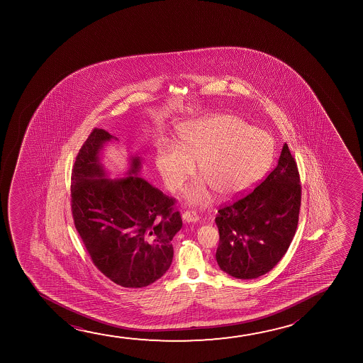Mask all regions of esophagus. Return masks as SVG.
<instances>
[{
  "instance_id": "1",
  "label": "esophagus",
  "mask_w": 363,
  "mask_h": 363,
  "mask_svg": "<svg viewBox=\"0 0 363 363\" xmlns=\"http://www.w3.org/2000/svg\"><path fill=\"white\" fill-rule=\"evenodd\" d=\"M182 219H184V222H187V223H196V222L199 220V216L194 213V212H191V211L184 212L182 213Z\"/></svg>"
}]
</instances>
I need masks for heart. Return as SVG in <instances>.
<instances>
[{
  "label": "heart",
  "mask_w": 363,
  "mask_h": 363,
  "mask_svg": "<svg viewBox=\"0 0 363 363\" xmlns=\"http://www.w3.org/2000/svg\"><path fill=\"white\" fill-rule=\"evenodd\" d=\"M179 146L160 151L156 164L171 192L182 189L199 164L201 179L184 194L189 204L207 206L214 189L234 197L263 177L274 159V140L233 115L194 120L179 129Z\"/></svg>",
  "instance_id": "b5f03b06"
}]
</instances>
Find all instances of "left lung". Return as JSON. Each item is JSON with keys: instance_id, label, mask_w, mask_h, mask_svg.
Listing matches in <instances>:
<instances>
[{"instance_id": "obj_1", "label": "left lung", "mask_w": 363, "mask_h": 363, "mask_svg": "<svg viewBox=\"0 0 363 363\" xmlns=\"http://www.w3.org/2000/svg\"><path fill=\"white\" fill-rule=\"evenodd\" d=\"M301 184L298 164L284 144L278 166L258 187L218 211L216 259L224 273L255 279L283 258L298 228Z\"/></svg>"}]
</instances>
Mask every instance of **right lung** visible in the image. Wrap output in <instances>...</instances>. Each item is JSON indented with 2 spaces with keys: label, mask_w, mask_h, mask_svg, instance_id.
Segmentation results:
<instances>
[{
  "label": "right lung",
  "mask_w": 363,
  "mask_h": 363,
  "mask_svg": "<svg viewBox=\"0 0 363 363\" xmlns=\"http://www.w3.org/2000/svg\"><path fill=\"white\" fill-rule=\"evenodd\" d=\"M113 139L94 129L79 150L72 171V213L95 267L123 288H144L169 270L171 242L182 219L174 199L138 176L139 156L130 159L126 177L108 179L100 152Z\"/></svg>",
  "instance_id": "obj_1"
}]
</instances>
